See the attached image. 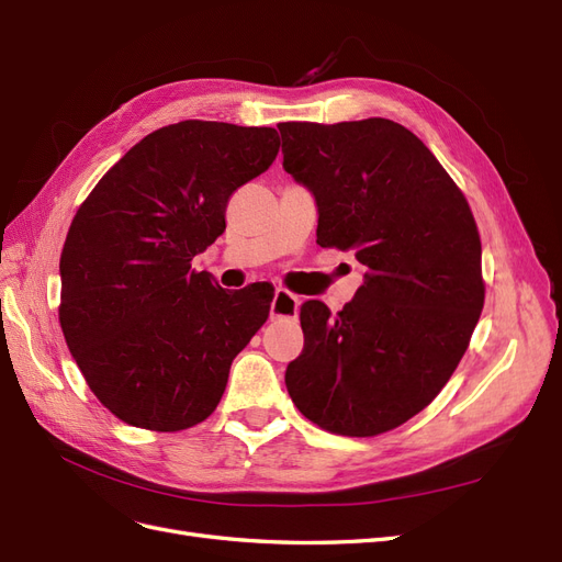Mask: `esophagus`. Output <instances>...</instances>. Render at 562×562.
Returning a JSON list of instances; mask_svg holds the SVG:
<instances>
[{
	"mask_svg": "<svg viewBox=\"0 0 562 562\" xmlns=\"http://www.w3.org/2000/svg\"><path fill=\"white\" fill-rule=\"evenodd\" d=\"M299 305H301V299L296 294H292L284 286H278L273 303H270V317H273V319H278V317H299Z\"/></svg>",
	"mask_w": 562,
	"mask_h": 562,
	"instance_id": "34e87169",
	"label": "esophagus"
}]
</instances>
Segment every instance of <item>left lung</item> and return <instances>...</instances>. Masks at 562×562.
<instances>
[{
  "label": "left lung",
  "instance_id": "8db88e82",
  "mask_svg": "<svg viewBox=\"0 0 562 562\" xmlns=\"http://www.w3.org/2000/svg\"><path fill=\"white\" fill-rule=\"evenodd\" d=\"M284 171L317 201V243L351 249L363 284L336 317L301 305L284 384L305 419L370 438L419 414L463 359L484 307L482 240L463 192L403 124L282 122Z\"/></svg>",
  "mask_w": 562,
  "mask_h": 562
}]
</instances>
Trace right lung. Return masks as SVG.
I'll use <instances>...</instances> for the list:
<instances>
[{"label": "right lung", "mask_w": 562, "mask_h": 562, "mask_svg": "<svg viewBox=\"0 0 562 562\" xmlns=\"http://www.w3.org/2000/svg\"><path fill=\"white\" fill-rule=\"evenodd\" d=\"M270 127L184 120L138 140L82 201L61 247L59 324L103 407L173 432L215 412L273 286L226 292L192 259L228 196L276 161Z\"/></svg>", "instance_id": "1"}]
</instances>
